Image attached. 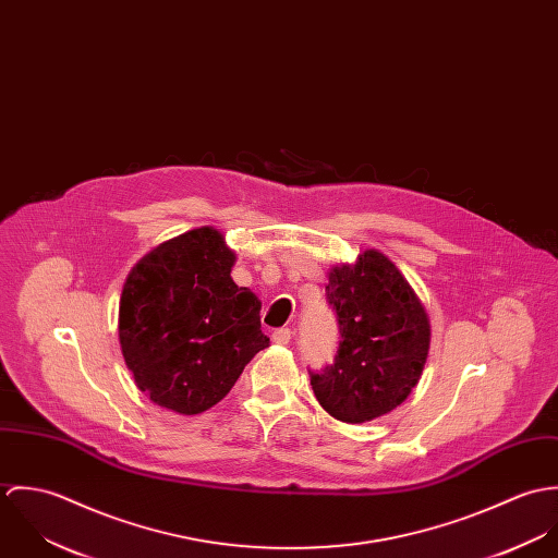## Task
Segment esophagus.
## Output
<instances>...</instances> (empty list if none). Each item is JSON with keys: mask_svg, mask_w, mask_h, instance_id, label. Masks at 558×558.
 Returning <instances> with one entry per match:
<instances>
[{"mask_svg": "<svg viewBox=\"0 0 558 558\" xmlns=\"http://www.w3.org/2000/svg\"><path fill=\"white\" fill-rule=\"evenodd\" d=\"M290 339H292V330H290V328H277V330L272 332V341L279 343V345H288Z\"/></svg>", "mask_w": 558, "mask_h": 558, "instance_id": "1", "label": "esophagus"}]
</instances>
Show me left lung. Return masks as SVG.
<instances>
[{
	"instance_id": "left-lung-1",
	"label": "left lung",
	"mask_w": 558,
	"mask_h": 558,
	"mask_svg": "<svg viewBox=\"0 0 558 558\" xmlns=\"http://www.w3.org/2000/svg\"><path fill=\"white\" fill-rule=\"evenodd\" d=\"M326 299L341 341L335 363L312 372L319 405L343 423L389 414L416 387L427 361L432 326L421 299L378 248L332 266Z\"/></svg>"
}]
</instances>
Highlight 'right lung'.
Segmentation results:
<instances>
[{
  "mask_svg": "<svg viewBox=\"0 0 558 558\" xmlns=\"http://www.w3.org/2000/svg\"><path fill=\"white\" fill-rule=\"evenodd\" d=\"M234 264L226 236L204 226L160 242L131 268L118 312L120 348L137 389L160 408H213L270 345L262 303L234 283Z\"/></svg>",
  "mask_w": 558,
  "mask_h": 558,
  "instance_id": "obj_1",
  "label": "right lung"
}]
</instances>
